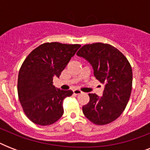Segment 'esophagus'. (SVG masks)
<instances>
[{
    "label": "esophagus",
    "instance_id": "obj_1",
    "mask_svg": "<svg viewBox=\"0 0 150 150\" xmlns=\"http://www.w3.org/2000/svg\"><path fill=\"white\" fill-rule=\"evenodd\" d=\"M73 93H74V94H75V95H79V94H81L82 93L81 90H79V89H74L73 90Z\"/></svg>",
    "mask_w": 150,
    "mask_h": 150
}]
</instances>
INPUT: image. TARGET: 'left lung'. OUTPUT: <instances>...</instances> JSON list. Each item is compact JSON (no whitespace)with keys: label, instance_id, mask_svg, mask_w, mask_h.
I'll return each mask as SVG.
<instances>
[{"label":"left lung","instance_id":"obj_1","mask_svg":"<svg viewBox=\"0 0 150 150\" xmlns=\"http://www.w3.org/2000/svg\"><path fill=\"white\" fill-rule=\"evenodd\" d=\"M89 62L94 76L104 85L103 96L89 93V102L82 112L93 123L103 125L115 121L125 109L132 86V70L117 48L102 43L83 46L77 53Z\"/></svg>","mask_w":150,"mask_h":150}]
</instances>
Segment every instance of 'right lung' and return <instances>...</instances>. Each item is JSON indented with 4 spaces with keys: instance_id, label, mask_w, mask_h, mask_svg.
I'll return each instance as SVG.
<instances>
[{
    "instance_id": "add662e5",
    "label": "right lung",
    "mask_w": 150,
    "mask_h": 150,
    "mask_svg": "<svg viewBox=\"0 0 150 150\" xmlns=\"http://www.w3.org/2000/svg\"><path fill=\"white\" fill-rule=\"evenodd\" d=\"M81 46L54 42L41 44L28 55L20 68L18 94L27 117L39 125L55 123L64 114V100L71 90L53 85Z\"/></svg>"
}]
</instances>
